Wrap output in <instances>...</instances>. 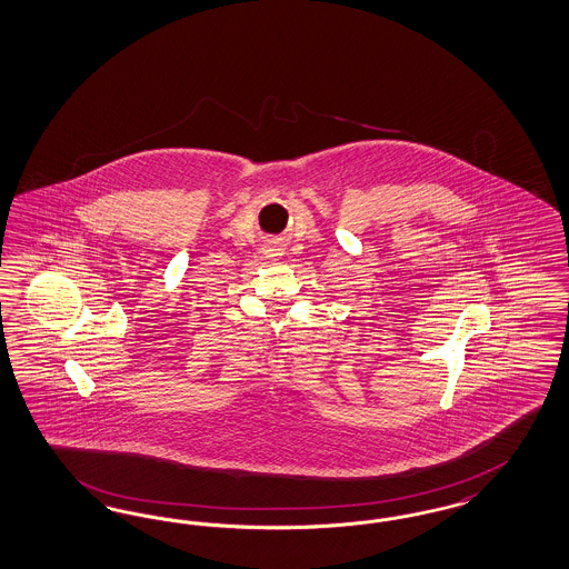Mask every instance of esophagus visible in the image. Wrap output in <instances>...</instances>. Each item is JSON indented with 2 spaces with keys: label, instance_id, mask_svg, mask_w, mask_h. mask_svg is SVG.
<instances>
[{
  "label": "esophagus",
  "instance_id": "1",
  "mask_svg": "<svg viewBox=\"0 0 569 569\" xmlns=\"http://www.w3.org/2000/svg\"><path fill=\"white\" fill-rule=\"evenodd\" d=\"M264 253H267V258H271V260H274V258H279L283 251H281V246L279 243H274V241H271L267 248H264Z\"/></svg>",
  "mask_w": 569,
  "mask_h": 569
}]
</instances>
